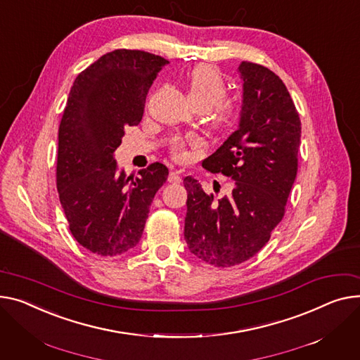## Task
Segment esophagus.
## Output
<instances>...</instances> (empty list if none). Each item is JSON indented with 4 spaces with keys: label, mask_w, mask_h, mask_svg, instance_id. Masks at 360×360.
Instances as JSON below:
<instances>
[{
    "label": "esophagus",
    "mask_w": 360,
    "mask_h": 360,
    "mask_svg": "<svg viewBox=\"0 0 360 360\" xmlns=\"http://www.w3.org/2000/svg\"><path fill=\"white\" fill-rule=\"evenodd\" d=\"M167 181L172 182V184H179V182L182 181V178L179 176V174H178V172H171V174H169V176H167Z\"/></svg>",
    "instance_id": "34e87169"
}]
</instances>
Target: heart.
<instances>
[{"label":"heart","instance_id":"b5f03b06","mask_svg":"<svg viewBox=\"0 0 360 360\" xmlns=\"http://www.w3.org/2000/svg\"><path fill=\"white\" fill-rule=\"evenodd\" d=\"M186 91L191 104L195 108L210 110L214 107V120L219 126L227 124L237 111V104L227 100V84L217 68L211 65L195 66L186 78ZM198 140L193 136L175 137L171 143V150L176 159L186 156V145H197Z\"/></svg>","mask_w":360,"mask_h":360}]
</instances>
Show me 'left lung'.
Returning a JSON list of instances; mask_svg holds the SVG:
<instances>
[{"label": "left lung", "instance_id": "8db88e82", "mask_svg": "<svg viewBox=\"0 0 360 360\" xmlns=\"http://www.w3.org/2000/svg\"><path fill=\"white\" fill-rule=\"evenodd\" d=\"M240 122L202 166L233 179L231 194L215 200L193 176L188 193L185 242L208 265L229 268L265 246L285 214L298 171L301 122L282 79L265 66L242 62Z\"/></svg>", "mask_w": 360, "mask_h": 360}]
</instances>
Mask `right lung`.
Listing matches in <instances>:
<instances>
[{
    "label": "right lung",
    "instance_id": "1",
    "mask_svg": "<svg viewBox=\"0 0 360 360\" xmlns=\"http://www.w3.org/2000/svg\"><path fill=\"white\" fill-rule=\"evenodd\" d=\"M166 63L149 52L117 49L82 70L70 88L59 126L56 186L72 236L92 253L123 255L140 242L169 174L156 162L140 176H127L114 159L124 127L140 123Z\"/></svg>",
    "mask_w": 360,
    "mask_h": 360
}]
</instances>
